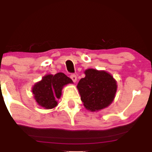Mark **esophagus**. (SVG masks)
Segmentation results:
<instances>
[{
    "instance_id": "obj_1",
    "label": "esophagus",
    "mask_w": 152,
    "mask_h": 152,
    "mask_svg": "<svg viewBox=\"0 0 152 152\" xmlns=\"http://www.w3.org/2000/svg\"><path fill=\"white\" fill-rule=\"evenodd\" d=\"M70 77H71V79L73 80V81H74V82H76V80H77V77H76V76L75 74H71Z\"/></svg>"
}]
</instances>
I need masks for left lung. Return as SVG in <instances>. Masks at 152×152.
<instances>
[{
    "label": "left lung",
    "instance_id": "left-lung-1",
    "mask_svg": "<svg viewBox=\"0 0 152 152\" xmlns=\"http://www.w3.org/2000/svg\"><path fill=\"white\" fill-rule=\"evenodd\" d=\"M86 76L81 78L77 88L83 105L90 111L107 107L114 100L116 82L111 75L104 71L87 69Z\"/></svg>",
    "mask_w": 152,
    "mask_h": 152
}]
</instances>
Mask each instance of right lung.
I'll return each mask as SVG.
<instances>
[{
	"label": "right lung",
	"instance_id": "obj_1",
	"mask_svg": "<svg viewBox=\"0 0 152 152\" xmlns=\"http://www.w3.org/2000/svg\"><path fill=\"white\" fill-rule=\"evenodd\" d=\"M72 82L64 73L47 75L35 84L32 91L40 106L45 109H52L57 105L56 99L61 95L63 86Z\"/></svg>",
	"mask_w": 152,
	"mask_h": 152
}]
</instances>
